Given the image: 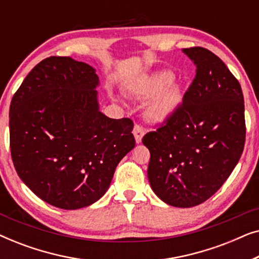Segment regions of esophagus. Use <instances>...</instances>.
<instances>
[{
	"instance_id": "obj_1",
	"label": "esophagus",
	"mask_w": 259,
	"mask_h": 259,
	"mask_svg": "<svg viewBox=\"0 0 259 259\" xmlns=\"http://www.w3.org/2000/svg\"><path fill=\"white\" fill-rule=\"evenodd\" d=\"M133 134H134V138H136V143L140 144L141 139H143V137L145 136V130L141 126L136 125L133 128Z\"/></svg>"
}]
</instances>
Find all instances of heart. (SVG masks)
Returning a JSON list of instances; mask_svg holds the SVG:
<instances>
[{"mask_svg": "<svg viewBox=\"0 0 259 259\" xmlns=\"http://www.w3.org/2000/svg\"><path fill=\"white\" fill-rule=\"evenodd\" d=\"M175 74L169 70H158L130 83L128 94L138 99H148L145 105V115L152 122L162 123L176 115L183 104V90L175 82ZM115 101H120L114 97Z\"/></svg>", "mask_w": 259, "mask_h": 259, "instance_id": "1", "label": "heart"}]
</instances>
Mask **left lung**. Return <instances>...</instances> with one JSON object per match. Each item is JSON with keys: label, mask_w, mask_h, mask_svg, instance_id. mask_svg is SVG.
I'll return each mask as SVG.
<instances>
[{"label": "left lung", "mask_w": 259, "mask_h": 259, "mask_svg": "<svg viewBox=\"0 0 259 259\" xmlns=\"http://www.w3.org/2000/svg\"><path fill=\"white\" fill-rule=\"evenodd\" d=\"M197 75L176 115L143 138L151 158L153 192L176 207H192L221 189L245 144L240 84L217 55L201 47L183 49Z\"/></svg>", "instance_id": "1"}]
</instances>
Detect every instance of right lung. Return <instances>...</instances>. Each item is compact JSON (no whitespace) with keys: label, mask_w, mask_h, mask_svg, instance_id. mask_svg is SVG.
Here are the masks:
<instances>
[{"label":"right lung","mask_w":259,"mask_h":259,"mask_svg":"<svg viewBox=\"0 0 259 259\" xmlns=\"http://www.w3.org/2000/svg\"><path fill=\"white\" fill-rule=\"evenodd\" d=\"M99 84L92 66L52 56L30 70L10 104L17 175L55 207L76 210L98 201L136 146L132 120L100 112Z\"/></svg>","instance_id":"add662e5"}]
</instances>
